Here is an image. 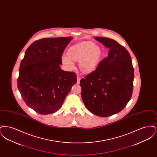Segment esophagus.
I'll return each mask as SVG.
<instances>
[{"instance_id":"34e87169","label":"esophagus","mask_w":157,"mask_h":157,"mask_svg":"<svg viewBox=\"0 0 157 157\" xmlns=\"http://www.w3.org/2000/svg\"><path fill=\"white\" fill-rule=\"evenodd\" d=\"M81 78L79 76H77V83L79 84L80 83V81H81Z\"/></svg>"}]
</instances>
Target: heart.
Returning <instances> with one entry per match:
<instances>
[{
  "label": "heart",
  "instance_id": "heart-1",
  "mask_svg": "<svg viewBox=\"0 0 157 157\" xmlns=\"http://www.w3.org/2000/svg\"><path fill=\"white\" fill-rule=\"evenodd\" d=\"M63 55L62 62L67 67H74L73 62H79V68L83 74H90L97 68L103 55L102 48L91 41H83L72 46Z\"/></svg>",
  "mask_w": 157,
  "mask_h": 157
}]
</instances>
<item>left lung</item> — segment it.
<instances>
[{"label": "left lung", "instance_id": "left-lung-1", "mask_svg": "<svg viewBox=\"0 0 157 157\" xmlns=\"http://www.w3.org/2000/svg\"><path fill=\"white\" fill-rule=\"evenodd\" d=\"M95 39L109 49L97 69L80 81L81 97L90 112L101 117L121 111L131 99L134 69L127 49L115 40Z\"/></svg>", "mask_w": 157, "mask_h": 157}]
</instances>
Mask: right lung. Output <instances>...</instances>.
Returning a JSON list of instances; mask_svg holds the SVG:
<instances>
[{
	"instance_id": "add662e5",
	"label": "right lung",
	"mask_w": 157,
	"mask_h": 157,
	"mask_svg": "<svg viewBox=\"0 0 157 157\" xmlns=\"http://www.w3.org/2000/svg\"><path fill=\"white\" fill-rule=\"evenodd\" d=\"M72 38L36 40L26 49L21 62L17 88L26 104L40 114L53 113L59 109L76 83L75 73L60 67L62 53Z\"/></svg>"
}]
</instances>
